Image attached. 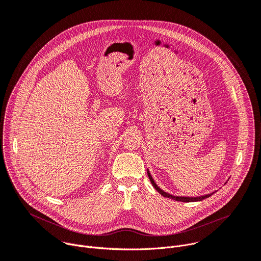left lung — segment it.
Instances as JSON below:
<instances>
[{"label":"left lung","instance_id":"obj_1","mask_svg":"<svg viewBox=\"0 0 261 261\" xmlns=\"http://www.w3.org/2000/svg\"><path fill=\"white\" fill-rule=\"evenodd\" d=\"M147 175H148V178H150V180H151V182H152V185L154 186V188L162 195V196H164V197H168V198H171V199H173V200H176V201H182V202H191V201H200V200H202V199H204V198H207V197H210L212 194H207V195H204V196H199V197H178V196H172V195H170V194H168V193H166V192H164L163 190H161L158 186L156 185V182H155V180L153 179V177H152V175H151V173L147 171Z\"/></svg>","mask_w":261,"mask_h":261}]
</instances>
